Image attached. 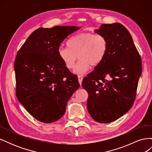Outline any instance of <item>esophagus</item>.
I'll list each match as a JSON object with an SVG mask.
<instances>
[{"label":"esophagus","mask_w":152,"mask_h":152,"mask_svg":"<svg viewBox=\"0 0 152 152\" xmlns=\"http://www.w3.org/2000/svg\"><path fill=\"white\" fill-rule=\"evenodd\" d=\"M78 80H79V82L80 85H81L82 80H83V77L81 76V75H79V76H78Z\"/></svg>","instance_id":"obj_1"}]
</instances>
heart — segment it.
<instances>
[{
    "instance_id": "obj_1",
    "label": "heart",
    "mask_w": 152,
    "mask_h": 152,
    "mask_svg": "<svg viewBox=\"0 0 152 152\" xmlns=\"http://www.w3.org/2000/svg\"><path fill=\"white\" fill-rule=\"evenodd\" d=\"M68 48H59L58 56L69 70L74 68L78 56L79 61L74 73L82 75L91 66H96L103 61L108 50V42L100 34L84 32L72 37L66 42Z\"/></svg>"
}]
</instances>
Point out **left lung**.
<instances>
[{"instance_id":"left-lung-1","label":"left lung","mask_w":152,"mask_h":152,"mask_svg":"<svg viewBox=\"0 0 152 152\" xmlns=\"http://www.w3.org/2000/svg\"><path fill=\"white\" fill-rule=\"evenodd\" d=\"M95 33L105 37L108 50L103 61L84 77L82 86L88 93L87 108L96 122L117 120L134 103L141 59L129 31L118 23L103 24Z\"/></svg>"}]
</instances>
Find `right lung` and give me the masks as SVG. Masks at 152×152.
I'll return each instance as SVG.
<instances>
[{"label": "right lung", "instance_id": "add662e5", "mask_svg": "<svg viewBox=\"0 0 152 152\" xmlns=\"http://www.w3.org/2000/svg\"><path fill=\"white\" fill-rule=\"evenodd\" d=\"M75 26L39 28L18 51L15 70L16 96L31 115L44 123L61 118L80 84L58 56L59 45L79 30Z\"/></svg>", "mask_w": 152, "mask_h": 152}]
</instances>
